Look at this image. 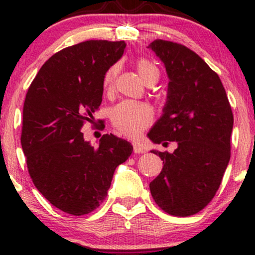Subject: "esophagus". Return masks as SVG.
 <instances>
[{
    "label": "esophagus",
    "mask_w": 255,
    "mask_h": 255,
    "mask_svg": "<svg viewBox=\"0 0 255 255\" xmlns=\"http://www.w3.org/2000/svg\"><path fill=\"white\" fill-rule=\"evenodd\" d=\"M133 150H134V153H142V152L146 151V148H144L139 144H133Z\"/></svg>",
    "instance_id": "obj_1"
}]
</instances>
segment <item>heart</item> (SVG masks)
Wrapping results in <instances>:
<instances>
[{
  "instance_id": "1",
  "label": "heart",
  "mask_w": 255,
  "mask_h": 255,
  "mask_svg": "<svg viewBox=\"0 0 255 255\" xmlns=\"http://www.w3.org/2000/svg\"><path fill=\"white\" fill-rule=\"evenodd\" d=\"M135 67L140 77L147 85H153L159 79V69L151 60L145 57L137 58ZM120 72V64L115 63L107 69L103 75L105 92H113L116 78ZM153 111L151 107L141 102H122L111 110V122L122 134L128 137H136L151 125Z\"/></svg>"
}]
</instances>
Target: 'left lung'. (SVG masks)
I'll return each mask as SVG.
<instances>
[{"instance_id": "left-lung-1", "label": "left lung", "mask_w": 255, "mask_h": 255, "mask_svg": "<svg viewBox=\"0 0 255 255\" xmlns=\"http://www.w3.org/2000/svg\"><path fill=\"white\" fill-rule=\"evenodd\" d=\"M148 48L164 63L169 84L163 115L147 136L154 144L177 142L172 153L152 151L164 165L150 191L163 211L187 217L203 210L221 186L230 159L233 111L217 73L194 51L162 39Z\"/></svg>"}]
</instances>
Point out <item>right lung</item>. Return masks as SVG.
I'll list each match as a JSON object with an SVG mask.
<instances>
[{
	"label": "right lung",
	"instance_id": "right-lung-1",
	"mask_svg": "<svg viewBox=\"0 0 255 255\" xmlns=\"http://www.w3.org/2000/svg\"><path fill=\"white\" fill-rule=\"evenodd\" d=\"M126 43L86 40L64 48L39 69L26 95L21 146L34 186L55 207L74 216L103 203L114 171L133 146L104 134L98 147L81 128L102 103L103 75Z\"/></svg>",
	"mask_w": 255,
	"mask_h": 255
}]
</instances>
